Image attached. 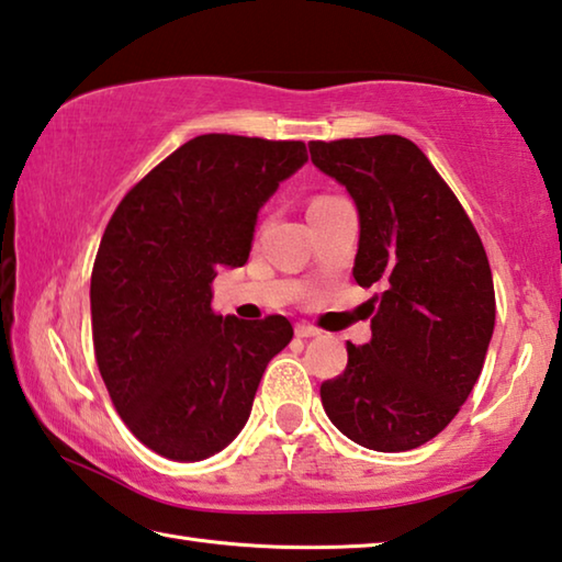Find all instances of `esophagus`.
<instances>
[{
  "label": "esophagus",
  "mask_w": 562,
  "mask_h": 562,
  "mask_svg": "<svg viewBox=\"0 0 562 562\" xmlns=\"http://www.w3.org/2000/svg\"><path fill=\"white\" fill-rule=\"evenodd\" d=\"M295 335L302 337V340H307V337L319 335V329L315 325H310V323H297L295 325Z\"/></svg>",
  "instance_id": "1"
}]
</instances>
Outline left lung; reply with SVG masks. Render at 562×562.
<instances>
[{
	"instance_id": "left-lung-1",
	"label": "left lung",
	"mask_w": 562,
	"mask_h": 562,
	"mask_svg": "<svg viewBox=\"0 0 562 562\" xmlns=\"http://www.w3.org/2000/svg\"><path fill=\"white\" fill-rule=\"evenodd\" d=\"M313 165L345 184L360 212L352 274L372 340L347 342L342 375L319 387L333 425L378 452L442 432L485 364L495 327L493 272L456 192L400 135L310 142Z\"/></svg>"
}]
</instances>
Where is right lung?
Listing matches in <instances>:
<instances>
[{"instance_id": "1", "label": "right lung", "mask_w": 562, "mask_h": 562, "mask_svg": "<svg viewBox=\"0 0 562 562\" xmlns=\"http://www.w3.org/2000/svg\"><path fill=\"white\" fill-rule=\"evenodd\" d=\"M305 162V142L200 135L106 222L89 288L94 358L124 425L157 456L192 462L233 442L292 340L282 315H217L212 280L247 262L257 212Z\"/></svg>"}]
</instances>
